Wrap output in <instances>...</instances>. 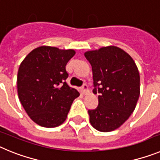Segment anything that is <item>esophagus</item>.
Wrapping results in <instances>:
<instances>
[{"label":"esophagus","mask_w":160,"mask_h":160,"mask_svg":"<svg viewBox=\"0 0 160 160\" xmlns=\"http://www.w3.org/2000/svg\"><path fill=\"white\" fill-rule=\"evenodd\" d=\"M82 92L83 94H86L89 92V87L86 83L82 85Z\"/></svg>","instance_id":"1"}]
</instances>
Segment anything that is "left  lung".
<instances>
[{"label": "left lung", "instance_id": "8db88e82", "mask_svg": "<svg viewBox=\"0 0 160 160\" xmlns=\"http://www.w3.org/2000/svg\"><path fill=\"white\" fill-rule=\"evenodd\" d=\"M93 71V92L98 105L89 110L93 128L102 132L117 129L134 111L140 92V77L135 62L116 46L85 53Z\"/></svg>", "mask_w": 160, "mask_h": 160}]
</instances>
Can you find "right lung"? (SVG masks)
Listing matches in <instances>:
<instances>
[{
    "label": "right lung",
    "mask_w": 160,
    "mask_h": 160,
    "mask_svg": "<svg viewBox=\"0 0 160 160\" xmlns=\"http://www.w3.org/2000/svg\"><path fill=\"white\" fill-rule=\"evenodd\" d=\"M75 54L73 49L51 46L34 49L20 65L18 93L31 119L44 128L62 124L73 100L79 96L66 80V66Z\"/></svg>",
    "instance_id": "1"
}]
</instances>
